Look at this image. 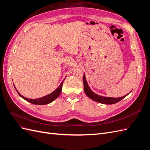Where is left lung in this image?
<instances>
[{
  "label": "left lung",
  "instance_id": "1",
  "mask_svg": "<svg viewBox=\"0 0 150 150\" xmlns=\"http://www.w3.org/2000/svg\"><path fill=\"white\" fill-rule=\"evenodd\" d=\"M83 84H84V90L87 96L91 98L93 100L100 103L102 104H115L116 103H118L121 100H122V99L125 98L127 95H125V96L120 97V98H109V97H103L101 96H99V95L96 94V93H94L90 89L89 86L87 83V81L86 80L85 78V74H84L83 76Z\"/></svg>",
  "mask_w": 150,
  "mask_h": 150
}]
</instances>
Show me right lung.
I'll list each match as a JSON object with an SVG mask.
<instances>
[{"label":"right lung","instance_id":"obj_1","mask_svg":"<svg viewBox=\"0 0 150 150\" xmlns=\"http://www.w3.org/2000/svg\"><path fill=\"white\" fill-rule=\"evenodd\" d=\"M64 81H62V82L61 83V84L59 85V86L53 91L52 93L49 94L46 96H44L42 98H40L39 99H28V98H25V97H24L23 96H22V95L19 93V92L17 91V92L19 94V96L21 97H22L25 100H26L27 101H28L32 104H38V105H43V104H49L50 103L52 102L54 99H56L59 96V94L61 93V91H62V84L63 82H64Z\"/></svg>","mask_w":150,"mask_h":150}]
</instances>
